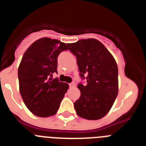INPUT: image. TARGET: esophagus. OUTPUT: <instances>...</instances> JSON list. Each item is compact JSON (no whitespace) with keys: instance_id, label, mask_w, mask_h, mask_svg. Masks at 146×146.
<instances>
[{"instance_id":"obj_1","label":"esophagus","mask_w":146,"mask_h":146,"mask_svg":"<svg viewBox=\"0 0 146 146\" xmlns=\"http://www.w3.org/2000/svg\"><path fill=\"white\" fill-rule=\"evenodd\" d=\"M69 87H70V88L75 87V82H71L70 84H69Z\"/></svg>"}]
</instances>
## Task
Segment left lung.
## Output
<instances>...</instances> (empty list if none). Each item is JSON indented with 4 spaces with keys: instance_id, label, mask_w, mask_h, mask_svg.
Here are the masks:
<instances>
[{
    "instance_id": "obj_1",
    "label": "left lung",
    "mask_w": 146,
    "mask_h": 146,
    "mask_svg": "<svg viewBox=\"0 0 146 146\" xmlns=\"http://www.w3.org/2000/svg\"><path fill=\"white\" fill-rule=\"evenodd\" d=\"M76 55L80 77L86 75L87 85L79 83L80 96L74 102L80 117L88 120L103 118L111 109L118 93L116 61L102 43L95 38L68 44Z\"/></svg>"
}]
</instances>
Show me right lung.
Masks as SVG:
<instances>
[{"label":"right lung","mask_w":146,"mask_h":146,"mask_svg":"<svg viewBox=\"0 0 146 146\" xmlns=\"http://www.w3.org/2000/svg\"><path fill=\"white\" fill-rule=\"evenodd\" d=\"M67 49L64 42L45 37L33 42L23 55L18 68L20 92L25 106L36 116L54 115L69 88L67 83L52 78L57 73L58 56Z\"/></svg>","instance_id":"right-lung-1"}]
</instances>
